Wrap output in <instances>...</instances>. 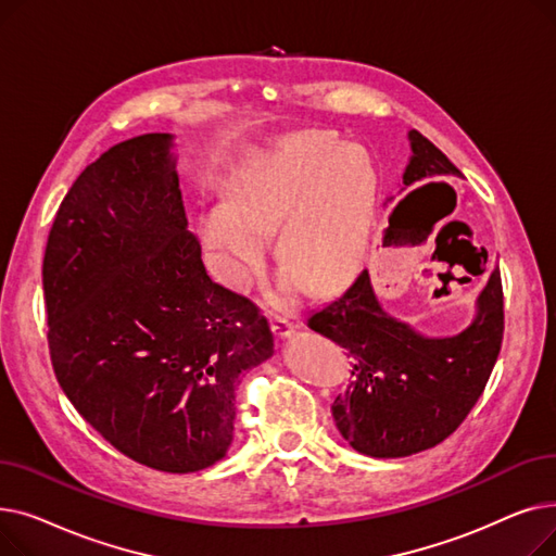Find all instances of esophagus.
I'll list each match as a JSON object with an SVG mask.
<instances>
[{
    "label": "esophagus",
    "instance_id": "1",
    "mask_svg": "<svg viewBox=\"0 0 556 556\" xmlns=\"http://www.w3.org/2000/svg\"><path fill=\"white\" fill-rule=\"evenodd\" d=\"M270 329H273V333L277 338H286V336H290V333L298 329V325L293 323V319H288L283 315H275V317H270Z\"/></svg>",
    "mask_w": 556,
    "mask_h": 556
}]
</instances>
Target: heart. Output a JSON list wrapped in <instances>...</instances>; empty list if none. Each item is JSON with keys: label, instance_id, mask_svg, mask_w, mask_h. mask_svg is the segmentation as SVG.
Returning <instances> with one entry per match:
<instances>
[{"label": "heart", "instance_id": "1", "mask_svg": "<svg viewBox=\"0 0 556 556\" xmlns=\"http://www.w3.org/2000/svg\"><path fill=\"white\" fill-rule=\"evenodd\" d=\"M325 132L298 135L258 155L231 185L225 210L202 220V239L218 254L220 277L245 286L277 231V256L293 270L281 283L333 290L363 263L374 216L376 173L354 143Z\"/></svg>", "mask_w": 556, "mask_h": 556}]
</instances>
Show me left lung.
Here are the masks:
<instances>
[{
  "instance_id": "left-lung-1",
  "label": "left lung",
  "mask_w": 556,
  "mask_h": 556,
  "mask_svg": "<svg viewBox=\"0 0 556 556\" xmlns=\"http://www.w3.org/2000/svg\"><path fill=\"white\" fill-rule=\"evenodd\" d=\"M413 157L403 185L459 175V168L410 130ZM308 327L346 349L352 378L331 413L344 440L369 457H407L442 444L482 396L505 333L503 279L495 268L469 329L424 338L381 311L369 275L308 317Z\"/></svg>"
}]
</instances>
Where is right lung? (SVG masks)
Returning a JSON list of instances; mask_svg holds the SVG:
<instances>
[{"instance_id": "right-lung-1", "label": "right lung", "mask_w": 556, "mask_h": 556, "mask_svg": "<svg viewBox=\"0 0 556 556\" xmlns=\"http://www.w3.org/2000/svg\"><path fill=\"white\" fill-rule=\"evenodd\" d=\"M168 143L126 139L78 175L42 288L51 365L78 415L126 457L193 473L227 453L241 371L273 356V333L204 270Z\"/></svg>"}]
</instances>
